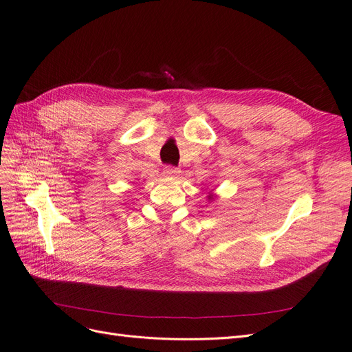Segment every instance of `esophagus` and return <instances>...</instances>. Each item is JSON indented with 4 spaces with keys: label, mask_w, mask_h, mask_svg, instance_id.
<instances>
[{
    "label": "esophagus",
    "mask_w": 352,
    "mask_h": 352,
    "mask_svg": "<svg viewBox=\"0 0 352 352\" xmlns=\"http://www.w3.org/2000/svg\"><path fill=\"white\" fill-rule=\"evenodd\" d=\"M163 173H164L166 176H176L177 173H180V168L176 167V166L168 164V166H166V167L163 168Z\"/></svg>",
    "instance_id": "1"
}]
</instances>
